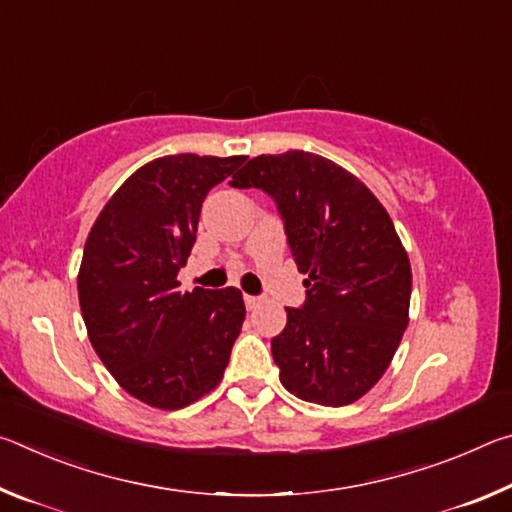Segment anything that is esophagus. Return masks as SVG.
I'll return each instance as SVG.
<instances>
[{
  "label": "esophagus",
  "instance_id": "1",
  "mask_svg": "<svg viewBox=\"0 0 512 512\" xmlns=\"http://www.w3.org/2000/svg\"><path fill=\"white\" fill-rule=\"evenodd\" d=\"M244 302H246V307L253 311V309H257L259 305H262V298H257V296H244Z\"/></svg>",
  "mask_w": 512,
  "mask_h": 512
}]
</instances>
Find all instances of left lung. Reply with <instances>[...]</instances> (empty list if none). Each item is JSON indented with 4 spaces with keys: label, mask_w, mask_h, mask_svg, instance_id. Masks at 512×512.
<instances>
[{
    "label": "left lung",
    "mask_w": 512,
    "mask_h": 512,
    "mask_svg": "<svg viewBox=\"0 0 512 512\" xmlns=\"http://www.w3.org/2000/svg\"><path fill=\"white\" fill-rule=\"evenodd\" d=\"M230 185L273 198L307 275V302L271 341L282 386L323 406L357 402L409 325L411 264L391 216L357 176L307 151L257 155Z\"/></svg>",
    "instance_id": "obj_1"
}]
</instances>
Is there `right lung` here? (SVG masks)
Returning a JSON list of instances; mask_svg holds the SVG:
<instances>
[{
  "label": "right lung",
  "instance_id": "add662e5",
  "mask_svg": "<svg viewBox=\"0 0 512 512\" xmlns=\"http://www.w3.org/2000/svg\"><path fill=\"white\" fill-rule=\"evenodd\" d=\"M244 160L178 153L146 162L85 241L79 302L92 348L128 395L155 409H183L219 386L244 325L239 289H178L207 192Z\"/></svg>",
  "mask_w": 512,
  "mask_h": 512
}]
</instances>
